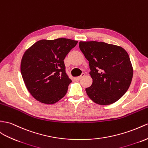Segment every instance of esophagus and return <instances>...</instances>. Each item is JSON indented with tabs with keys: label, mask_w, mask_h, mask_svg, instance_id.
Listing matches in <instances>:
<instances>
[{
	"label": "esophagus",
	"mask_w": 148,
	"mask_h": 148,
	"mask_svg": "<svg viewBox=\"0 0 148 148\" xmlns=\"http://www.w3.org/2000/svg\"><path fill=\"white\" fill-rule=\"evenodd\" d=\"M83 76H84V73H82L80 76H78L77 77H75V79H76V80H79V79H81Z\"/></svg>",
	"instance_id": "obj_1"
}]
</instances>
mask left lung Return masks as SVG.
I'll list each match as a JSON object with an SVG mask.
<instances>
[{
  "label": "left lung",
  "mask_w": 148,
  "mask_h": 148,
  "mask_svg": "<svg viewBox=\"0 0 148 148\" xmlns=\"http://www.w3.org/2000/svg\"><path fill=\"white\" fill-rule=\"evenodd\" d=\"M79 48L89 61L92 84L86 91L94 103L109 105L126 92L133 68L124 49L103 42H79Z\"/></svg>",
  "instance_id": "obj_1"
}]
</instances>
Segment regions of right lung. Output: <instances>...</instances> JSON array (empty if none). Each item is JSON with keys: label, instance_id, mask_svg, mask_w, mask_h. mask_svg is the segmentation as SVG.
Instances as JSON below:
<instances>
[{"label": "right lung", "instance_id": "add662e5", "mask_svg": "<svg viewBox=\"0 0 148 148\" xmlns=\"http://www.w3.org/2000/svg\"><path fill=\"white\" fill-rule=\"evenodd\" d=\"M78 41L66 38L42 39L26 50L21 71L29 92L42 103L52 104L66 95L72 81L64 60Z\"/></svg>", "mask_w": 148, "mask_h": 148}]
</instances>
